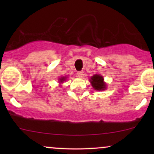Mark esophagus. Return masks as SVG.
Listing matches in <instances>:
<instances>
[{"label":"esophagus","instance_id":"1","mask_svg":"<svg viewBox=\"0 0 154 154\" xmlns=\"http://www.w3.org/2000/svg\"><path fill=\"white\" fill-rule=\"evenodd\" d=\"M77 76H78L79 77H82L83 75H84V72L83 71H78L77 72Z\"/></svg>","mask_w":154,"mask_h":154}]
</instances>
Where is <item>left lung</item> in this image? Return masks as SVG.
Returning a JSON list of instances; mask_svg holds the SVG:
<instances>
[{
    "instance_id": "1",
    "label": "left lung",
    "mask_w": 154,
    "mask_h": 154,
    "mask_svg": "<svg viewBox=\"0 0 154 154\" xmlns=\"http://www.w3.org/2000/svg\"><path fill=\"white\" fill-rule=\"evenodd\" d=\"M91 83L93 88L97 91H103L106 89V84L103 82V77L98 75H95L91 77Z\"/></svg>"
}]
</instances>
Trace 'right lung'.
Instances as JSON below:
<instances>
[{"mask_svg": "<svg viewBox=\"0 0 154 154\" xmlns=\"http://www.w3.org/2000/svg\"><path fill=\"white\" fill-rule=\"evenodd\" d=\"M64 79H65V77H61V78L60 79V82H63V81L64 80Z\"/></svg>", "mask_w": 154, "mask_h": 154, "instance_id": "obj_1", "label": "right lung"}]
</instances>
